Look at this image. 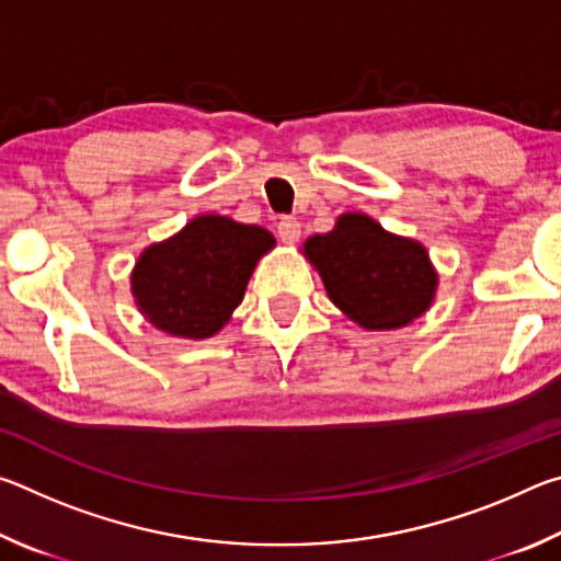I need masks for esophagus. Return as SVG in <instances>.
<instances>
[{
  "mask_svg": "<svg viewBox=\"0 0 561 561\" xmlns=\"http://www.w3.org/2000/svg\"><path fill=\"white\" fill-rule=\"evenodd\" d=\"M277 232H279V240L284 244H297L299 234H301V222L297 220V217H282L277 225Z\"/></svg>",
  "mask_w": 561,
  "mask_h": 561,
  "instance_id": "1",
  "label": "esophagus"
}]
</instances>
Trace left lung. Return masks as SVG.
<instances>
[{
  "mask_svg": "<svg viewBox=\"0 0 561 561\" xmlns=\"http://www.w3.org/2000/svg\"><path fill=\"white\" fill-rule=\"evenodd\" d=\"M301 254L334 307L366 331L408 327L431 309L438 291L428 250L364 213L339 215L334 230L309 237Z\"/></svg>",
  "mask_w": 561,
  "mask_h": 561,
  "instance_id": "1",
  "label": "left lung"
}]
</instances>
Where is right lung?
<instances>
[{"label": "right lung", "instance_id": "obj_1", "mask_svg": "<svg viewBox=\"0 0 561 561\" xmlns=\"http://www.w3.org/2000/svg\"><path fill=\"white\" fill-rule=\"evenodd\" d=\"M270 230L225 215H197L148 244L130 272V294L150 324L178 339H210L232 319L257 262L274 250Z\"/></svg>", "mask_w": 561, "mask_h": 561}]
</instances>
